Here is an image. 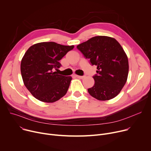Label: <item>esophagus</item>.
<instances>
[{
    "mask_svg": "<svg viewBox=\"0 0 151 151\" xmlns=\"http://www.w3.org/2000/svg\"><path fill=\"white\" fill-rule=\"evenodd\" d=\"M76 77L78 78H80V79H83L85 78V76H79V75H76Z\"/></svg>",
    "mask_w": 151,
    "mask_h": 151,
    "instance_id": "1",
    "label": "esophagus"
}]
</instances>
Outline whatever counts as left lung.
Segmentation results:
<instances>
[{"label":"left lung","mask_w":151,"mask_h":151,"mask_svg":"<svg viewBox=\"0 0 151 151\" xmlns=\"http://www.w3.org/2000/svg\"><path fill=\"white\" fill-rule=\"evenodd\" d=\"M76 48L98 70L93 78L95 84L87 89L93 98L106 101L115 98L126 83L129 63L127 57L114 38L98 36L77 45Z\"/></svg>","instance_id":"obj_1"}]
</instances>
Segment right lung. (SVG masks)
<instances>
[{
  "mask_svg": "<svg viewBox=\"0 0 151 151\" xmlns=\"http://www.w3.org/2000/svg\"><path fill=\"white\" fill-rule=\"evenodd\" d=\"M73 48L54 42H40L25 53L21 64L23 81L39 101L53 103L67 92L72 77L58 75L54 70L60 68L59 61Z\"/></svg>",
  "mask_w": 151,
  "mask_h": 151,
  "instance_id": "right-lung-1",
  "label": "right lung"
}]
</instances>
